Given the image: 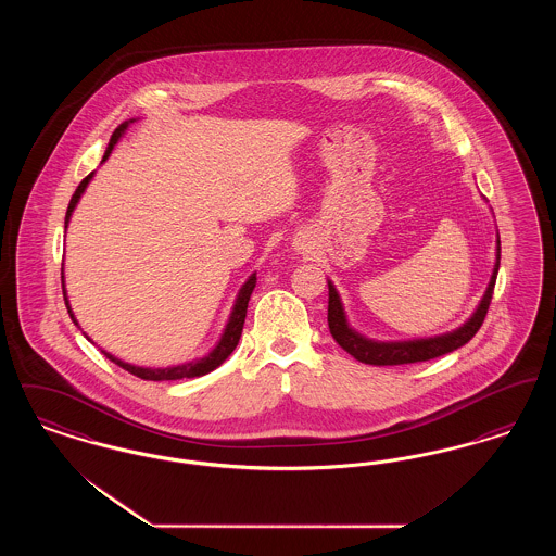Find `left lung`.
I'll list each match as a JSON object with an SVG mask.
<instances>
[{
	"mask_svg": "<svg viewBox=\"0 0 556 556\" xmlns=\"http://www.w3.org/2000/svg\"><path fill=\"white\" fill-rule=\"evenodd\" d=\"M501 268V238L496 239V265L494 273L490 277L488 290L483 293L479 306H477L473 317L469 318L463 327H458L456 331H450L438 338H427V340H413V342H372L363 338L361 333H356L348 320H345L344 306L340 300V293L333 288V283L329 281V308H327V323H329V331L333 336V340L344 348L348 354H352L356 361L365 363V365H375V367H392V365H410V363H424L431 361L438 356H444L452 350L467 344L483 323V318L488 315L490 302H492V293L496 286V275Z\"/></svg>",
	"mask_w": 556,
	"mask_h": 556,
	"instance_id": "left-lung-1",
	"label": "left lung"
}]
</instances>
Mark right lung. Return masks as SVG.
I'll list each match as a JSON object with an SVG mask.
<instances>
[{
    "label": "right lung",
    "instance_id": "1",
    "mask_svg": "<svg viewBox=\"0 0 556 556\" xmlns=\"http://www.w3.org/2000/svg\"><path fill=\"white\" fill-rule=\"evenodd\" d=\"M129 123H132V121H125L123 125H118V127L114 129L112 137H110L106 154H104L102 162L110 156L112 148H114V146H116V141L123 137V132H125V129L129 127ZM91 177H93V173H91V175H87V177L80 181L79 187H77V191L73 193L71 204H68V211H66V218H64V227H68L71 214L75 211V206H77V202H79V198L83 195L85 187H87V184L91 181ZM254 288H256V273H252V277H250V279L243 283V288L239 290L238 300H236V306H233V313H231V317L227 320V327H225V331H223V336H220L218 344H216V348L212 350L211 354H208V356H204V358L191 361V363H186V365H177V367H166V369H143V367H135V365H129V363H123L121 358L112 356V354L106 352V350H102V352L106 354V358H110L114 365H118V367L129 370L131 375H137L139 379H146V381H173V379H186V377H200V375H206V372H211V370L216 369L218 365H223V363H225V358L236 350L239 338H241L243 320H245L248 300H250V295H252ZM62 293H64V302H66L68 315L73 318V323L77 325V318H75L73 311H71V306H68V298H66V290H64V275H62Z\"/></svg>",
    "mask_w": 556,
    "mask_h": 556
}]
</instances>
